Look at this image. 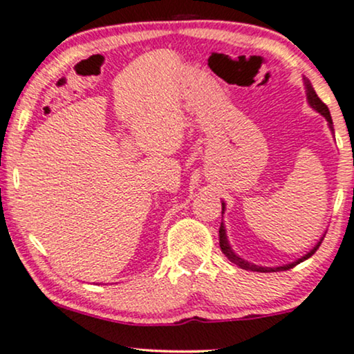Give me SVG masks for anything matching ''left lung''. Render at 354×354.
Masks as SVG:
<instances>
[{
	"instance_id": "obj_1",
	"label": "left lung",
	"mask_w": 354,
	"mask_h": 354,
	"mask_svg": "<svg viewBox=\"0 0 354 354\" xmlns=\"http://www.w3.org/2000/svg\"><path fill=\"white\" fill-rule=\"evenodd\" d=\"M304 85H305V93H307V102H308V104H310V106H312L313 110H315L317 113H320V115L325 118L326 123H328L330 131H331V133H333V121H331L328 106H326V104H325L324 102H322L320 98H318V95L315 93V90H313V86H312L310 80H308V78L304 77ZM225 210H226V205H225V202H221V215H223ZM218 233H220V248H221V251H223V254H225L226 257H228L231 263H234L236 266H239V268H241V269L254 270V272H277V270L292 269V268H294V266H297V264H300V263H304L305 259H308V257H310V256L313 254V252H315V251L318 250V246H320L322 241H324V238H325V236H322L320 239H318L315 246H313L312 250L307 252V254H304L302 257H299V259L292 261V263H287V264H283V266H274V268H268V266H257V264H254V263H250V261L243 259V257H239V256L236 254V252L233 251V248H231V244H230V241H228V236H226V228H225L223 221H221L220 231H218Z\"/></svg>"
}]
</instances>
